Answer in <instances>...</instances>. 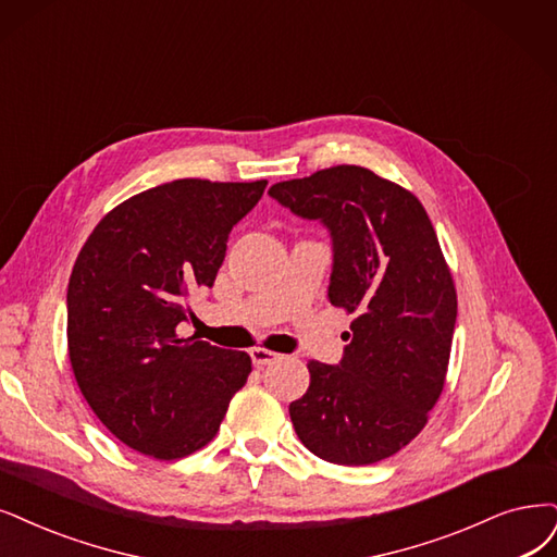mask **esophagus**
Instances as JSON below:
<instances>
[{"mask_svg": "<svg viewBox=\"0 0 557 557\" xmlns=\"http://www.w3.org/2000/svg\"><path fill=\"white\" fill-rule=\"evenodd\" d=\"M250 358H252L255 367H265V364L280 360V354L268 351V348H263V346H255L252 351H250Z\"/></svg>", "mask_w": 557, "mask_h": 557, "instance_id": "34e87169", "label": "esophagus"}]
</instances>
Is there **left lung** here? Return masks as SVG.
I'll return each instance as SVG.
<instances>
[{"label":"left lung","mask_w":557,"mask_h":557,"mask_svg":"<svg viewBox=\"0 0 557 557\" xmlns=\"http://www.w3.org/2000/svg\"><path fill=\"white\" fill-rule=\"evenodd\" d=\"M333 236L327 298L356 314L337 367L307 362L310 387L289 416L323 461L369 466L413 441L447 376L457 289L420 199L358 164H337L271 190Z\"/></svg>","instance_id":"1"}]
</instances>
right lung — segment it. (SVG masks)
I'll use <instances>...</instances> for the list:
<instances>
[{"mask_svg": "<svg viewBox=\"0 0 557 557\" xmlns=\"http://www.w3.org/2000/svg\"><path fill=\"white\" fill-rule=\"evenodd\" d=\"M268 181L178 178L102 218L69 282V358L96 418L131 449L174 461L209 445L247 383L245 351L181 337L190 296L213 286L232 226Z\"/></svg>", "mask_w": 557, "mask_h": 557, "instance_id": "right-lung-1", "label": "right lung"}]
</instances>
